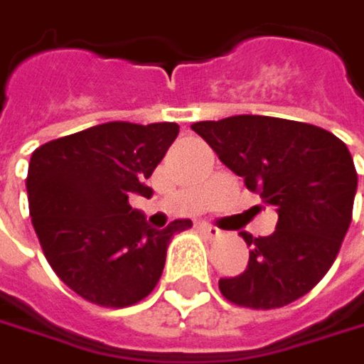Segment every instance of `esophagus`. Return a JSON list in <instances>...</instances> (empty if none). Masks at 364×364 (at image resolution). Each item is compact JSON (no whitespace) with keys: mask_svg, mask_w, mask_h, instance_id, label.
I'll return each instance as SVG.
<instances>
[{"mask_svg":"<svg viewBox=\"0 0 364 364\" xmlns=\"http://www.w3.org/2000/svg\"><path fill=\"white\" fill-rule=\"evenodd\" d=\"M200 233L206 235V237H210V240H215V237L220 235V229L215 227V225H210V223H202V225H200Z\"/></svg>","mask_w":364,"mask_h":364,"instance_id":"34e87169","label":"esophagus"}]
</instances>
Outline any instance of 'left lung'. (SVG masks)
<instances>
[{"instance_id": "8db88e82", "label": "left lung", "mask_w": 364, "mask_h": 364, "mask_svg": "<svg viewBox=\"0 0 364 364\" xmlns=\"http://www.w3.org/2000/svg\"><path fill=\"white\" fill-rule=\"evenodd\" d=\"M191 129L279 215L271 235L244 233L248 267L218 281L220 294L262 311L309 294L331 269L352 220L358 177L346 144L321 127L273 116H229Z\"/></svg>"}]
</instances>
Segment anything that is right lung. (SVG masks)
I'll return each instance as SVG.
<instances>
[{"mask_svg":"<svg viewBox=\"0 0 364 364\" xmlns=\"http://www.w3.org/2000/svg\"><path fill=\"white\" fill-rule=\"evenodd\" d=\"M177 122H104L43 144L31 156L26 193L43 254L73 291L110 309L144 300L162 275L177 218L149 227L129 204L177 139Z\"/></svg>","mask_w":364,"mask_h":364,"instance_id":"obj_1","label":"right lung"}]
</instances>
